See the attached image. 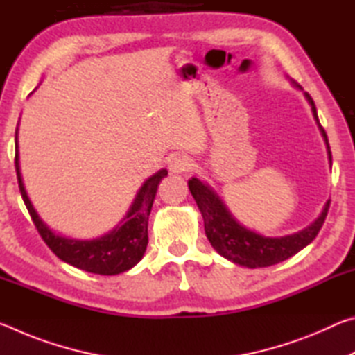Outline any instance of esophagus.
Masks as SVG:
<instances>
[{
  "mask_svg": "<svg viewBox=\"0 0 355 355\" xmlns=\"http://www.w3.org/2000/svg\"><path fill=\"white\" fill-rule=\"evenodd\" d=\"M169 169L173 173H184L192 169V161L186 155H175L169 161Z\"/></svg>",
  "mask_w": 355,
  "mask_h": 355,
  "instance_id": "obj_1",
  "label": "esophagus"
}]
</instances>
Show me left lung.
I'll return each mask as SVG.
<instances>
[{
	"instance_id": "8db88e82",
	"label": "left lung",
	"mask_w": 355,
	"mask_h": 355,
	"mask_svg": "<svg viewBox=\"0 0 355 355\" xmlns=\"http://www.w3.org/2000/svg\"><path fill=\"white\" fill-rule=\"evenodd\" d=\"M305 97H307L309 103L311 105V111H313L316 122L320 125L313 98H311L307 92H305ZM320 130L327 144L329 158L332 159L326 131H324L321 125ZM188 186L197 207H199L202 213L208 241L211 243L213 248L218 250L222 257H225L227 260L248 268L272 266V264H277L286 260V258L296 255L299 250H302L305 245H309L313 241L318 233H320L330 207L329 200L326 203V207H324L320 218L307 228H304V230L294 233V235L266 238L258 235L255 232L248 230V228L243 225H239L238 222L233 219V216L225 208L224 203L220 202L219 197L214 194L213 189L209 188L208 184L202 183L199 178H191L188 182Z\"/></svg>"
}]
</instances>
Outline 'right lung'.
I'll return each instance as SVG.
<instances>
[{"mask_svg":"<svg viewBox=\"0 0 355 355\" xmlns=\"http://www.w3.org/2000/svg\"><path fill=\"white\" fill-rule=\"evenodd\" d=\"M15 171L23 202H25L39 235L48 248L51 249L53 254L61 258L62 261L78 269H83V271L100 275H116L125 272L141 261L148 244V216L150 211H152L158 184L167 175L166 169L156 172L155 175L150 177L142 184L130 211L123 218L122 224L117 225L110 233H106V235L97 239H89V241L59 236L42 222L35 209L33 208L31 202H29L25 186H23L21 182L19 152H17V137Z\"/></svg>","mask_w":355,"mask_h":355,"instance_id":"add662e5","label":"right lung"}]
</instances>
